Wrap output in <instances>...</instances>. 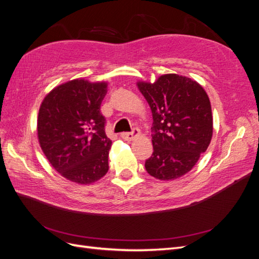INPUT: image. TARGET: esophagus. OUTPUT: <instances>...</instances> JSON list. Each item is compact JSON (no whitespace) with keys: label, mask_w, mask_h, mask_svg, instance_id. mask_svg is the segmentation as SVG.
Instances as JSON below:
<instances>
[{"label":"esophagus","mask_w":259,"mask_h":259,"mask_svg":"<svg viewBox=\"0 0 259 259\" xmlns=\"http://www.w3.org/2000/svg\"><path fill=\"white\" fill-rule=\"evenodd\" d=\"M140 134V131L138 128H134L132 132L130 133H122L121 134V137L124 139V140H134L137 136H139Z\"/></svg>","instance_id":"esophagus-1"}]
</instances>
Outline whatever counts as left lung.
<instances>
[{"label":"left lung","mask_w":259,"mask_h":259,"mask_svg":"<svg viewBox=\"0 0 259 259\" xmlns=\"http://www.w3.org/2000/svg\"><path fill=\"white\" fill-rule=\"evenodd\" d=\"M152 112L153 153L146 170L154 178L182 177L205 152L213 136L209 98L190 77L175 73L161 75L154 83L137 82Z\"/></svg>","instance_id":"8db88e82"}]
</instances>
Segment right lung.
Instances as JSON below:
<instances>
[{
    "instance_id": "1",
    "label": "right lung",
    "mask_w": 259,
    "mask_h": 259,
    "mask_svg": "<svg viewBox=\"0 0 259 259\" xmlns=\"http://www.w3.org/2000/svg\"><path fill=\"white\" fill-rule=\"evenodd\" d=\"M107 82L76 79L56 86L43 99L37 115V138L46 159L58 173L76 184L104 177L112 142L100 113Z\"/></svg>"
}]
</instances>
